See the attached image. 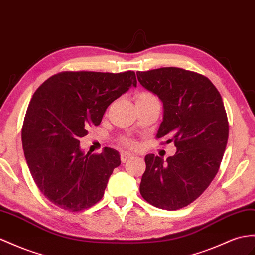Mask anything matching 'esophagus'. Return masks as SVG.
Segmentation results:
<instances>
[{
  "label": "esophagus",
  "mask_w": 255,
  "mask_h": 255,
  "mask_svg": "<svg viewBox=\"0 0 255 255\" xmlns=\"http://www.w3.org/2000/svg\"><path fill=\"white\" fill-rule=\"evenodd\" d=\"M131 157H132V155L127 153V152L121 153V160H122V162H126L127 160H129Z\"/></svg>",
  "instance_id": "esophagus-1"
}]
</instances>
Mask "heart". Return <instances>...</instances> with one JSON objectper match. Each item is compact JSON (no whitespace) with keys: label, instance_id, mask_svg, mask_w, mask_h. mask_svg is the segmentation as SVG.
<instances>
[{"label":"heart","instance_id":"heart-1","mask_svg":"<svg viewBox=\"0 0 255 255\" xmlns=\"http://www.w3.org/2000/svg\"><path fill=\"white\" fill-rule=\"evenodd\" d=\"M152 99H156V97L151 93H147V91H142V93L138 94V96H136V101L152 100ZM122 144H124L129 148H134L136 146V143L130 138H124L122 140Z\"/></svg>","mask_w":255,"mask_h":255}]
</instances>
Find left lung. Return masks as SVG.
I'll use <instances>...</instances> for the list:
<instances>
[{
    "instance_id": "1",
    "label": "left lung",
    "mask_w": 255,
    "mask_h": 255,
    "mask_svg": "<svg viewBox=\"0 0 255 255\" xmlns=\"http://www.w3.org/2000/svg\"><path fill=\"white\" fill-rule=\"evenodd\" d=\"M136 76L164 104L156 138L177 147L166 161L145 156L140 193L155 207L178 210L197 199L219 171L228 139L224 103L211 81L196 72L170 67Z\"/></svg>"
}]
</instances>
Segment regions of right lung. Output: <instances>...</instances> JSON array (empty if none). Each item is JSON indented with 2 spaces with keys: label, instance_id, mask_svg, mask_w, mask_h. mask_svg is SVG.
<instances>
[{
  "label": "right lung",
  "instance_id": "right-lung-1",
  "mask_svg": "<svg viewBox=\"0 0 255 255\" xmlns=\"http://www.w3.org/2000/svg\"><path fill=\"white\" fill-rule=\"evenodd\" d=\"M131 86L136 87L133 71H65L36 89L24 116L22 147L38 190L55 206L78 212L102 198L121 156L111 147L85 154L80 138Z\"/></svg>",
  "mask_w": 255,
  "mask_h": 255
}]
</instances>
